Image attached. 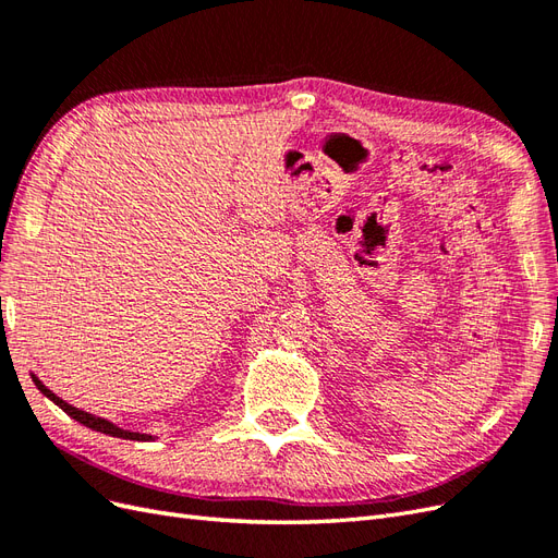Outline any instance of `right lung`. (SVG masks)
<instances>
[{
	"label": "right lung",
	"mask_w": 558,
	"mask_h": 558,
	"mask_svg": "<svg viewBox=\"0 0 558 558\" xmlns=\"http://www.w3.org/2000/svg\"><path fill=\"white\" fill-rule=\"evenodd\" d=\"M32 375V381H35V386L39 388V391L48 398V400H53L58 408L62 410V412H66L70 414L72 418H76L78 424H83L86 428H93V430H97V433H105V435H111V437H123V440H134V442H150V440H156L154 435H148V433H134V430H125V428H121V426H116L113 421H109V418H102V416H95V414H90V412H83V410H78V408H74V404H70V402H64L62 398H58L53 391H50V388L35 375V373H29Z\"/></svg>",
	"instance_id": "add662e5"
}]
</instances>
